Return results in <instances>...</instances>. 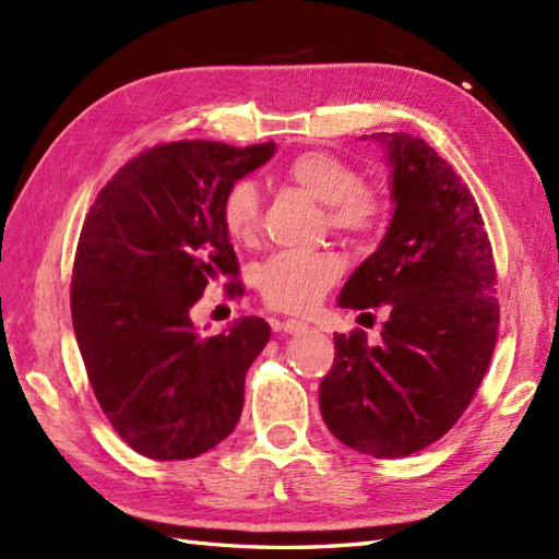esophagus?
<instances>
[{
	"label": "esophagus",
	"instance_id": "esophagus-1",
	"mask_svg": "<svg viewBox=\"0 0 559 559\" xmlns=\"http://www.w3.org/2000/svg\"><path fill=\"white\" fill-rule=\"evenodd\" d=\"M282 329H284V333H302V331H308V324L300 319H284Z\"/></svg>",
	"mask_w": 559,
	"mask_h": 559
}]
</instances>
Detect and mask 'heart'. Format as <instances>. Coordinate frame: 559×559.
<instances>
[{"instance_id": "obj_1", "label": "heart", "mask_w": 559, "mask_h": 559, "mask_svg": "<svg viewBox=\"0 0 559 559\" xmlns=\"http://www.w3.org/2000/svg\"><path fill=\"white\" fill-rule=\"evenodd\" d=\"M289 179L326 207V222L335 233L354 240L378 235L384 226L389 202L376 186L361 183L354 167L326 151H308L289 165ZM261 195L249 179L233 181L222 200V222L235 242L249 245L259 233ZM345 270L337 253L280 251L259 265L257 286L270 308L306 312L314 308Z\"/></svg>"}]
</instances>
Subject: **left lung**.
Instances as JSON below:
<instances>
[{"label":"left lung","mask_w":559,"mask_h":559,"mask_svg":"<svg viewBox=\"0 0 559 559\" xmlns=\"http://www.w3.org/2000/svg\"><path fill=\"white\" fill-rule=\"evenodd\" d=\"M392 167L394 214L380 247L345 282L337 306L382 308L380 343L335 335L319 408L347 448L378 460L425 450L462 417L492 359L497 267L462 177L408 132L370 134Z\"/></svg>","instance_id":"obj_1"}]
</instances>
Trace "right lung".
<instances>
[{"label":"right lung","instance_id":"obj_1","mask_svg":"<svg viewBox=\"0 0 559 559\" xmlns=\"http://www.w3.org/2000/svg\"><path fill=\"white\" fill-rule=\"evenodd\" d=\"M275 148L154 146L107 181L83 224L72 273L76 343L114 431L151 460H193L238 427L267 321L242 317L205 337L189 312L212 280L238 277L222 200ZM228 292L245 289L235 282Z\"/></svg>","mask_w":559,"mask_h":559}]
</instances>
